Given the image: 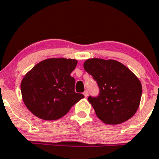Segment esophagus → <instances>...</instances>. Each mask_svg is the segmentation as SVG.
<instances>
[{
    "label": "esophagus",
    "mask_w": 159,
    "mask_h": 159,
    "mask_svg": "<svg viewBox=\"0 0 159 159\" xmlns=\"http://www.w3.org/2000/svg\"><path fill=\"white\" fill-rule=\"evenodd\" d=\"M83 94H84V96H85V97H87V96H89V93H88V91H84V93H83Z\"/></svg>",
    "instance_id": "obj_1"
}]
</instances>
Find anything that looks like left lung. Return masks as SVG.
Listing matches in <instances>:
<instances>
[{
    "instance_id": "obj_1",
    "label": "left lung",
    "mask_w": 159,
    "mask_h": 159,
    "mask_svg": "<svg viewBox=\"0 0 159 159\" xmlns=\"http://www.w3.org/2000/svg\"><path fill=\"white\" fill-rule=\"evenodd\" d=\"M84 68L100 88V95L89 96L88 100L102 121L121 124L136 114L140 106L142 85L127 66L114 59L93 58L84 62Z\"/></svg>"
}]
</instances>
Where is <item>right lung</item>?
<instances>
[{
	"label": "right lung",
	"mask_w": 159,
	"mask_h": 159,
	"mask_svg": "<svg viewBox=\"0 0 159 159\" xmlns=\"http://www.w3.org/2000/svg\"><path fill=\"white\" fill-rule=\"evenodd\" d=\"M78 60L50 58L35 65L21 81L23 100L33 115L43 120L64 116L84 96L75 91L70 74Z\"/></svg>",
	"instance_id": "1"
}]
</instances>
